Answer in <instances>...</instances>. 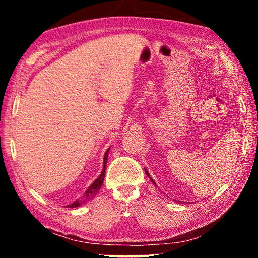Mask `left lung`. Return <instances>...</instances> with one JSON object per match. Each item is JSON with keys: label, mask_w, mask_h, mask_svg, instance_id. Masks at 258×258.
Returning a JSON list of instances; mask_svg holds the SVG:
<instances>
[{"label": "left lung", "mask_w": 258, "mask_h": 258, "mask_svg": "<svg viewBox=\"0 0 258 258\" xmlns=\"http://www.w3.org/2000/svg\"><path fill=\"white\" fill-rule=\"evenodd\" d=\"M146 173H147V175H148V176H149V178H150V180H151V182H152V183H154V184H156V183H155V182H154V180H152V178H151V177H150V175H149V173H148V172H147V171H146Z\"/></svg>", "instance_id": "obj_1"}]
</instances>
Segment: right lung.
Wrapping results in <instances>:
<instances>
[{
  "label": "right lung",
  "mask_w": 258,
  "mask_h": 258,
  "mask_svg": "<svg viewBox=\"0 0 258 258\" xmlns=\"http://www.w3.org/2000/svg\"><path fill=\"white\" fill-rule=\"evenodd\" d=\"M108 152H109V149L106 151V154H104V157H103V169H102V173L100 174V176L95 180L92 184L90 185L89 189H87L85 191L84 196H83L82 199H78L76 200V202H74L73 204L68 205L67 207H71V208H74V207H78L80 205L84 204L86 202H89V200L92 199L95 195L98 194L99 190L101 189V185L103 183V180H104V174H106V166H107V160H108Z\"/></svg>",
  "instance_id": "right-lung-1"
}]
</instances>
